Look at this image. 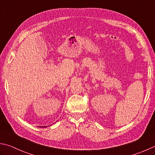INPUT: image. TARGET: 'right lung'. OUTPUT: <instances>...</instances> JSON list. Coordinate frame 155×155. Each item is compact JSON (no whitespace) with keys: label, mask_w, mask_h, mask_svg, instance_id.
<instances>
[{"label":"right lung","mask_w":155,"mask_h":155,"mask_svg":"<svg viewBox=\"0 0 155 155\" xmlns=\"http://www.w3.org/2000/svg\"><path fill=\"white\" fill-rule=\"evenodd\" d=\"M39 127V126H38ZM39 128H41V126H39ZM42 128H46V126H42Z\"/></svg>","instance_id":"right-lung-1"}]
</instances>
